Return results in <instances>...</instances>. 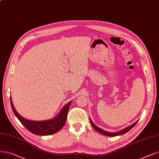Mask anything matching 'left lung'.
Here are the masks:
<instances>
[{"label":"left lung","mask_w":159,"mask_h":159,"mask_svg":"<svg viewBox=\"0 0 159 159\" xmlns=\"http://www.w3.org/2000/svg\"><path fill=\"white\" fill-rule=\"evenodd\" d=\"M90 120V123H91V126H93V128H94L95 130H96L97 131H98L99 133H100V134H103V135H105V136H110V137H112V136H119V135H122V134H125V133H126L127 132H129L132 128L134 127V126L136 125V124L137 123L138 121L135 122L134 124H132L131 125H130L129 126H128V127H126L121 130L120 131H118L117 132H107V131H106V130H104L102 129H100L99 127H98V126L97 125H95L94 124V123L92 121V120L91 119V118L89 119Z\"/></svg>","instance_id":"1"}]
</instances>
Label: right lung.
Instances as JSON below:
<instances>
[{"instance_id": "add662e5", "label": "right lung", "mask_w": 159, "mask_h": 159, "mask_svg": "<svg viewBox=\"0 0 159 159\" xmlns=\"http://www.w3.org/2000/svg\"><path fill=\"white\" fill-rule=\"evenodd\" d=\"M71 102H72L70 101L63 107L58 115L53 119L50 120H40H40L35 121V120H28L21 117L16 110L10 97V103L12 110H13L15 116L20 120L21 124L33 134L42 136L53 134L55 133L59 132L64 126L67 119V114Z\"/></svg>"}]
</instances>
